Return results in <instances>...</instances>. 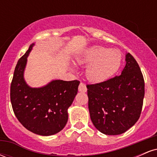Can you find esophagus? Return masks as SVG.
<instances>
[{
  "mask_svg": "<svg viewBox=\"0 0 157 157\" xmlns=\"http://www.w3.org/2000/svg\"><path fill=\"white\" fill-rule=\"evenodd\" d=\"M78 90L79 91H80V92H86V91H87V88H86V85L84 83L80 82V86H79L78 87Z\"/></svg>",
  "mask_w": 157,
  "mask_h": 157,
  "instance_id": "esophagus-1",
  "label": "esophagus"
}]
</instances>
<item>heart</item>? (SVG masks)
<instances>
[{
  "label": "heart",
  "mask_w": 157,
  "mask_h": 157,
  "mask_svg": "<svg viewBox=\"0 0 157 157\" xmlns=\"http://www.w3.org/2000/svg\"><path fill=\"white\" fill-rule=\"evenodd\" d=\"M122 56L118 49L101 46L89 47L76 57V63L86 66V76L91 82L102 83L116 75L122 65Z\"/></svg>",
  "instance_id": "heart-1"
}]
</instances>
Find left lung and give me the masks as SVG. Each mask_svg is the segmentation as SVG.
Returning <instances> with one entry per match:
<instances>
[{
  "label": "left lung",
  "instance_id": "left-lung-1",
  "mask_svg": "<svg viewBox=\"0 0 157 157\" xmlns=\"http://www.w3.org/2000/svg\"><path fill=\"white\" fill-rule=\"evenodd\" d=\"M125 62L121 75L86 86L91 122L106 135L125 133L137 122L142 111L145 95L143 76L130 53H126Z\"/></svg>",
  "mask_w": 157,
  "mask_h": 157
}]
</instances>
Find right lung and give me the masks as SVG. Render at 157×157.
<instances>
[{"instance_id": "obj_1", "label": "right lung", "mask_w": 157, "mask_h": 157, "mask_svg": "<svg viewBox=\"0 0 157 157\" xmlns=\"http://www.w3.org/2000/svg\"><path fill=\"white\" fill-rule=\"evenodd\" d=\"M35 43L20 58L11 83L10 99L16 117L27 130L41 136H51L63 129L68 109L78 91V80H53L42 87L26 83L24 71L27 57Z\"/></svg>"}]
</instances>
